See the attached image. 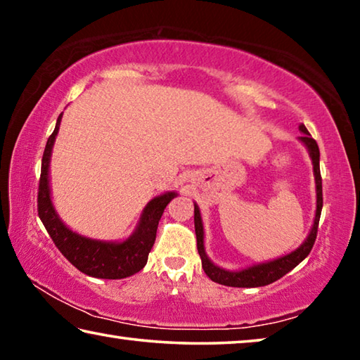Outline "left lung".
Segmentation results:
<instances>
[{"instance_id":"obj_1","label":"left lung","mask_w":360,"mask_h":360,"mask_svg":"<svg viewBox=\"0 0 360 360\" xmlns=\"http://www.w3.org/2000/svg\"><path fill=\"white\" fill-rule=\"evenodd\" d=\"M300 131L303 135L300 136V141L307 146L309 150V157L313 160V169H314V179H316V193H318V206H316V217H314V225L311 231H309L308 238L304 240L303 245L295 249L294 252L284 255L281 259H276L273 262H266V264L254 265L251 268H246V270L241 271H227L222 270V268L216 266L212 262L208 259V255L205 254V246H203V224H202V216H200L198 206L195 205L193 210V222H195V235H197V249L200 257H202V266L211 281L230 285V288H260V285H266L278 281L279 278H283L285 273L300 264V262L307 257V255L311 252L313 245L316 241V236H318V225L321 219V211H322V178H321V168H319V148L316 139L311 138L307 127L300 125Z\"/></svg>"}]
</instances>
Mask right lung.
<instances>
[{"label": "right lung", "instance_id": "right-lung-1", "mask_svg": "<svg viewBox=\"0 0 360 360\" xmlns=\"http://www.w3.org/2000/svg\"><path fill=\"white\" fill-rule=\"evenodd\" d=\"M60 120H62V114L58 115L56 130L49 136L44 154H42L38 188L39 219L44 224L52 241L56 243L58 251L79 271L101 279H122L135 275L139 270H143L146 262H148V255L155 243L158 221L163 214V210L176 197V193L168 192L150 200L143 211L141 221H139L135 233L124 243L90 240L71 231L60 221L56 210H53L51 191H49V162H51V152L58 133Z\"/></svg>", "mask_w": 360, "mask_h": 360}]
</instances>
